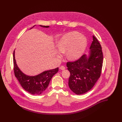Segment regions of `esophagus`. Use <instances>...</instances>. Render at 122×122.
Listing matches in <instances>:
<instances>
[{"label": "esophagus", "instance_id": "obj_1", "mask_svg": "<svg viewBox=\"0 0 122 122\" xmlns=\"http://www.w3.org/2000/svg\"><path fill=\"white\" fill-rule=\"evenodd\" d=\"M60 69H61V70H65V69H66V67L64 66H61L60 67Z\"/></svg>", "mask_w": 122, "mask_h": 122}]
</instances>
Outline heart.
I'll use <instances>...</instances> for the list:
<instances>
[{
	"label": "heart",
	"mask_w": 122,
	"mask_h": 122,
	"mask_svg": "<svg viewBox=\"0 0 122 122\" xmlns=\"http://www.w3.org/2000/svg\"><path fill=\"white\" fill-rule=\"evenodd\" d=\"M87 45V40L82 35L76 31L66 34L59 40L57 43L58 50L62 53L66 51V57L71 60L81 57ZM60 57L59 53L57 54Z\"/></svg>",
	"instance_id": "obj_1"
}]
</instances>
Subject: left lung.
Segmentation results:
<instances>
[{
  "instance_id": "left-lung-1",
  "label": "left lung",
  "mask_w": 122,
  "mask_h": 122,
  "mask_svg": "<svg viewBox=\"0 0 122 122\" xmlns=\"http://www.w3.org/2000/svg\"><path fill=\"white\" fill-rule=\"evenodd\" d=\"M88 56L82 55L79 59L66 63L70 72L68 86L77 95L84 94L91 90L100 76L103 61L101 46L93 36Z\"/></svg>"
}]
</instances>
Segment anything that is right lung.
<instances>
[{
    "instance_id": "right-lung-1",
    "label": "right lung",
    "mask_w": 122,
    "mask_h": 122,
    "mask_svg": "<svg viewBox=\"0 0 122 122\" xmlns=\"http://www.w3.org/2000/svg\"><path fill=\"white\" fill-rule=\"evenodd\" d=\"M43 27L48 28L49 26L41 25ZM13 65L15 76L18 80L22 87L30 94L33 95H39L42 94L47 88L49 82L53 77L58 71V67L45 71L35 76H29L23 73L17 66L13 51Z\"/></svg>"
}]
</instances>
